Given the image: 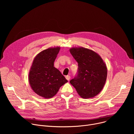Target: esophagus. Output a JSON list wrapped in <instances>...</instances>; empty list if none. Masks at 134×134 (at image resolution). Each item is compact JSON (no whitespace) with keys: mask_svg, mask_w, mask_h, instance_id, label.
<instances>
[{"mask_svg":"<svg viewBox=\"0 0 134 134\" xmlns=\"http://www.w3.org/2000/svg\"><path fill=\"white\" fill-rule=\"evenodd\" d=\"M65 77H66V79L67 80L69 81V80H70V76H69V75H67V76H66Z\"/></svg>","mask_w":134,"mask_h":134,"instance_id":"34e87169","label":"esophagus"}]
</instances>
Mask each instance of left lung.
<instances>
[{
	"instance_id": "obj_1",
	"label": "left lung",
	"mask_w": 134,
	"mask_h": 134,
	"mask_svg": "<svg viewBox=\"0 0 134 134\" xmlns=\"http://www.w3.org/2000/svg\"><path fill=\"white\" fill-rule=\"evenodd\" d=\"M71 54L78 63L77 77L70 81L83 99L92 98L103 89L107 77V67L101 56L91 49L72 47Z\"/></svg>"
}]
</instances>
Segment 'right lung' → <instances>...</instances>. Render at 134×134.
Here are the masks:
<instances>
[{
  "label": "right lung",
  "instance_id": "add662e5",
  "mask_svg": "<svg viewBox=\"0 0 134 134\" xmlns=\"http://www.w3.org/2000/svg\"><path fill=\"white\" fill-rule=\"evenodd\" d=\"M60 47H51L38 53L33 59L29 73V82L32 90L44 98L54 97L68 81L54 67V62Z\"/></svg>",
  "mask_w": 134,
  "mask_h": 134
}]
</instances>
